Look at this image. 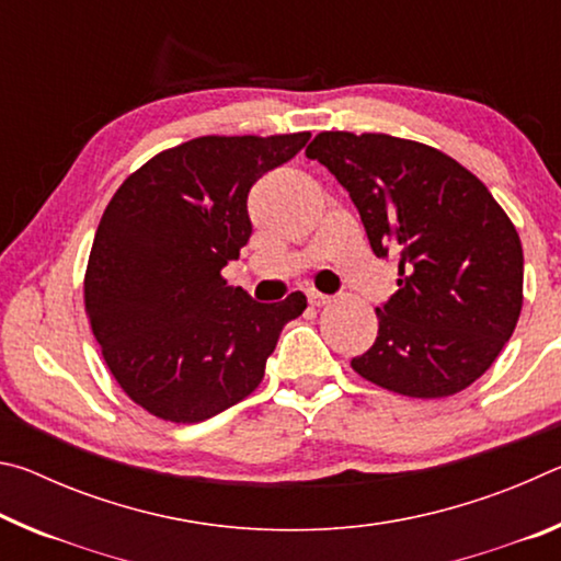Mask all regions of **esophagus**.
I'll return each instance as SVG.
<instances>
[{
  "instance_id": "obj_1",
  "label": "esophagus",
  "mask_w": 561,
  "mask_h": 561,
  "mask_svg": "<svg viewBox=\"0 0 561 561\" xmlns=\"http://www.w3.org/2000/svg\"><path fill=\"white\" fill-rule=\"evenodd\" d=\"M307 299H309L311 307H324V304L331 301V297H327V294H321V291H317V289H309V291H307Z\"/></svg>"
}]
</instances>
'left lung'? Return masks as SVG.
<instances>
[{
  "label": "left lung",
  "instance_id": "obj_1",
  "mask_svg": "<svg viewBox=\"0 0 561 561\" xmlns=\"http://www.w3.org/2000/svg\"><path fill=\"white\" fill-rule=\"evenodd\" d=\"M307 158L329 168L376 257L398 262V291L354 371L411 398H445L488 371L517 327L522 242L470 170L386 133H319Z\"/></svg>",
  "mask_w": 561,
  "mask_h": 561
}]
</instances>
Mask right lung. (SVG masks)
Wrapping results in <instances>:
<instances>
[{
  "label": "right lung",
  "mask_w": 561,
  "mask_h": 561,
  "mask_svg": "<svg viewBox=\"0 0 561 561\" xmlns=\"http://www.w3.org/2000/svg\"><path fill=\"white\" fill-rule=\"evenodd\" d=\"M289 136H205L136 170L93 237L87 311L111 374L133 401L173 423H201L260 386L301 291L254 301L222 279L250 242L252 185L307 146Z\"/></svg>",
  "instance_id": "1"
}]
</instances>
